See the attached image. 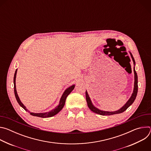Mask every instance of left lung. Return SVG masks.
<instances>
[{
    "label": "left lung",
    "instance_id": "1",
    "mask_svg": "<svg viewBox=\"0 0 151 151\" xmlns=\"http://www.w3.org/2000/svg\"><path fill=\"white\" fill-rule=\"evenodd\" d=\"M129 53H130V55H131V57L132 58V60L133 61V64H134V88H133V93L131 96V97H130V99H129L128 100V101L125 103V104L122 106L121 107V108L116 111H112V112H110V111H102V110H100L98 108H97V107L96 106H94V105L93 104L92 101H91V100L88 94V92L86 90L85 91V96H86V100H87V104H88V106L90 108V109L93 111V112L97 114H99V115H114V114H121V113H122L123 112H124L125 111H126V109L128 108V107L129 106H130L133 103L134 101L136 98V96H137V91H138V78H137V73L136 72V70H135V66H136V62H135V60H134V58L132 55V54L129 51Z\"/></svg>",
    "mask_w": 151,
    "mask_h": 151
}]
</instances>
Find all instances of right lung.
Masks as SVG:
<instances>
[{
	"mask_svg": "<svg viewBox=\"0 0 151 151\" xmlns=\"http://www.w3.org/2000/svg\"><path fill=\"white\" fill-rule=\"evenodd\" d=\"M17 69H16L15 72V74H14V94H15V98L17 99V102L18 103V104H19L20 106H21L27 112H29V113L30 114V115L35 116H38V117H41V118H49V117H51L53 116L54 115H55L56 114H57L63 108L65 104V101H66V99L68 97V96L73 91V90L75 88V85L73 84L72 85H71L70 87H68L65 91H64L63 94H62L60 101H59V104H58V106H57L54 109H52L51 111H49V112H43V113H34V112H30L27 109V107L24 105V104L21 101L18 95L17 94V89H16V83H15V80H16V75H17Z\"/></svg>",
	"mask_w": 151,
	"mask_h": 151,
	"instance_id": "1",
	"label": "right lung"
}]
</instances>
